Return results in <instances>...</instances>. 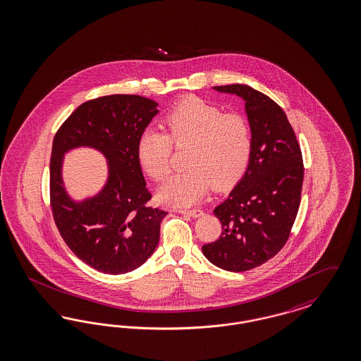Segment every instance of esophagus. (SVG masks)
I'll list each match as a JSON object with an SVG mask.
<instances>
[{
    "mask_svg": "<svg viewBox=\"0 0 361 361\" xmlns=\"http://www.w3.org/2000/svg\"><path fill=\"white\" fill-rule=\"evenodd\" d=\"M175 212L180 213V214H188V216L192 217V219H198V217H201L204 214V212L201 209H182V207H176Z\"/></svg>",
    "mask_w": 361,
    "mask_h": 361,
    "instance_id": "esophagus-1",
    "label": "esophagus"
}]
</instances>
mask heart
<instances>
[{
	"label": "heart",
	"instance_id": "b5f03b06",
	"mask_svg": "<svg viewBox=\"0 0 361 361\" xmlns=\"http://www.w3.org/2000/svg\"><path fill=\"white\" fill-rule=\"evenodd\" d=\"M166 132L144 130L137 141V159L154 180L171 173L173 144L190 148L185 166L160 190L159 198L170 204L188 206L214 190L233 188L247 173L251 161L253 136L250 121L238 113L224 110L200 98L178 102L164 120Z\"/></svg>",
	"mask_w": 361,
	"mask_h": 361
}]
</instances>
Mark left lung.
<instances>
[{
    "label": "left lung",
    "mask_w": 361,
    "mask_h": 361,
    "mask_svg": "<svg viewBox=\"0 0 361 361\" xmlns=\"http://www.w3.org/2000/svg\"><path fill=\"white\" fill-rule=\"evenodd\" d=\"M245 101L253 136L247 173L214 209L222 232L202 247L206 259L232 272L262 266L282 250L298 214L303 160L282 108L247 85L214 86Z\"/></svg>",
    "instance_id": "1"
}]
</instances>
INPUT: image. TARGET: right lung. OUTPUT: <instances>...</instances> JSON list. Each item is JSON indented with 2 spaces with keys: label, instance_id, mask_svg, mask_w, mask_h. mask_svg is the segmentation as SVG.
<instances>
[{
  "label": "right lung",
  "instance_id": "add662e5",
  "mask_svg": "<svg viewBox=\"0 0 361 361\" xmlns=\"http://www.w3.org/2000/svg\"><path fill=\"white\" fill-rule=\"evenodd\" d=\"M140 95L90 99L58 129L49 160V204L67 247L87 266L118 275L140 267L157 250L160 222L167 212L149 206L137 159V141L159 110ZM92 146L109 159L110 178L93 199L73 202L62 186V155Z\"/></svg>",
  "mask_w": 361,
  "mask_h": 361
}]
</instances>
